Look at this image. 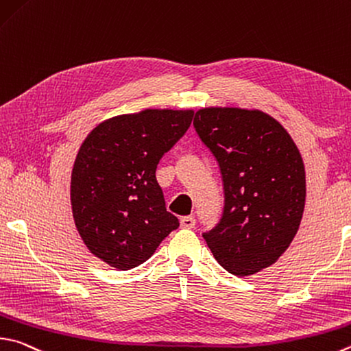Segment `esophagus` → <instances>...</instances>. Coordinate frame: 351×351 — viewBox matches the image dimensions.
Returning a JSON list of instances; mask_svg holds the SVG:
<instances>
[{
    "instance_id": "1",
    "label": "esophagus",
    "mask_w": 351,
    "mask_h": 351,
    "mask_svg": "<svg viewBox=\"0 0 351 351\" xmlns=\"http://www.w3.org/2000/svg\"><path fill=\"white\" fill-rule=\"evenodd\" d=\"M181 227L182 228H193L195 227V218H193V216H182V218H181Z\"/></svg>"
}]
</instances>
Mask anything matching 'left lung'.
Wrapping results in <instances>:
<instances>
[{
    "label": "left lung",
    "instance_id": "1",
    "mask_svg": "<svg viewBox=\"0 0 351 351\" xmlns=\"http://www.w3.org/2000/svg\"><path fill=\"white\" fill-rule=\"evenodd\" d=\"M195 129L219 164L226 206L219 224L202 234L227 271L248 276L289 248L305 206V167L295 141L261 110L206 107Z\"/></svg>",
    "mask_w": 351,
    "mask_h": 351
}]
</instances>
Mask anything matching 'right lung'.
Here are the masks:
<instances>
[{
    "instance_id": "right-lung-1",
    "label": "right lung",
    "mask_w": 351,
    "mask_h": 351,
    "mask_svg": "<svg viewBox=\"0 0 351 351\" xmlns=\"http://www.w3.org/2000/svg\"><path fill=\"white\" fill-rule=\"evenodd\" d=\"M193 110L145 109L103 121L76 155L70 202L92 254L119 270L147 261L180 221L165 208L156 165L192 124Z\"/></svg>"
}]
</instances>
